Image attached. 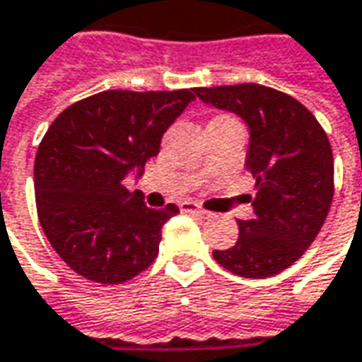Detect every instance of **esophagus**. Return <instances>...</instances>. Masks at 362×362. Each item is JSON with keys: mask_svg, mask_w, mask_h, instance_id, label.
Segmentation results:
<instances>
[{"mask_svg": "<svg viewBox=\"0 0 362 362\" xmlns=\"http://www.w3.org/2000/svg\"><path fill=\"white\" fill-rule=\"evenodd\" d=\"M180 210L182 212H188V214H200V216H208V212H206V210H202V208L196 204V202H192V200H184V202H180Z\"/></svg>", "mask_w": 362, "mask_h": 362, "instance_id": "obj_1", "label": "esophagus"}]
</instances>
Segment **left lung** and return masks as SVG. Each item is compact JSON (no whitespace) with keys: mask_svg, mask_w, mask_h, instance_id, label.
Here are the masks:
<instances>
[{"mask_svg":"<svg viewBox=\"0 0 362 362\" xmlns=\"http://www.w3.org/2000/svg\"><path fill=\"white\" fill-rule=\"evenodd\" d=\"M208 106L248 126L246 168L256 180L252 218L238 220V240L214 260L244 279H267L296 262L317 238L334 194L329 138L300 102L258 83L196 88Z\"/></svg>","mask_w":362,"mask_h":362,"instance_id":"left-lung-1","label":"left lung"}]
</instances>
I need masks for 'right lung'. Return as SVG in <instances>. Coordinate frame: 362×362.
Wrapping results in <instances>:
<instances>
[{
  "instance_id": "right-lung-1",
  "label": "right lung",
  "mask_w": 362,
  "mask_h": 362,
  "mask_svg": "<svg viewBox=\"0 0 362 362\" xmlns=\"http://www.w3.org/2000/svg\"><path fill=\"white\" fill-rule=\"evenodd\" d=\"M194 100V90H107L66 107L45 132L33 166L37 216L80 276L122 284L154 262L162 226L180 210L148 208L124 178L142 176L164 132Z\"/></svg>"
}]
</instances>
